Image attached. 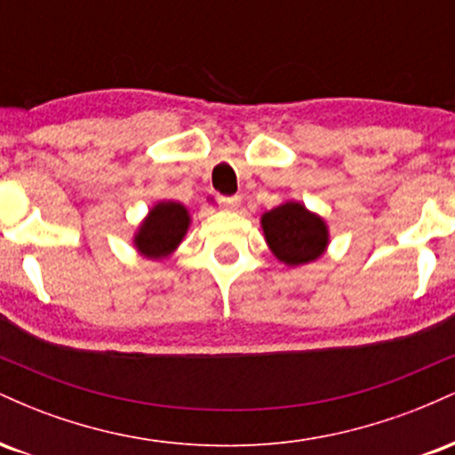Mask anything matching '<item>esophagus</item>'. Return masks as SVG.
<instances>
[{
    "label": "esophagus",
    "instance_id": "1",
    "mask_svg": "<svg viewBox=\"0 0 455 455\" xmlns=\"http://www.w3.org/2000/svg\"><path fill=\"white\" fill-rule=\"evenodd\" d=\"M218 203H220V207H224V210H237L239 203H242V198L239 196H218Z\"/></svg>",
    "mask_w": 455,
    "mask_h": 455
}]
</instances>
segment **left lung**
<instances>
[{
  "label": "left lung",
  "mask_w": 455,
  "mask_h": 455,
  "mask_svg": "<svg viewBox=\"0 0 455 455\" xmlns=\"http://www.w3.org/2000/svg\"><path fill=\"white\" fill-rule=\"evenodd\" d=\"M265 242L274 257L289 267L307 265L327 250L329 231L321 216L297 201L282 203L260 218Z\"/></svg>",
  "instance_id": "obj_1"
}]
</instances>
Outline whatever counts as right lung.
Returning <instances> with one entry per match:
<instances>
[{
	"label": "right lung",
	"mask_w": 455,
	"mask_h": 455,
	"mask_svg": "<svg viewBox=\"0 0 455 455\" xmlns=\"http://www.w3.org/2000/svg\"><path fill=\"white\" fill-rule=\"evenodd\" d=\"M190 227V213L181 203L160 201L151 207L134 235V248L148 259H164L181 243Z\"/></svg>",
	"instance_id": "add662e5"
}]
</instances>
